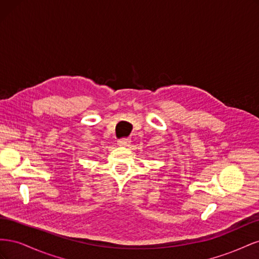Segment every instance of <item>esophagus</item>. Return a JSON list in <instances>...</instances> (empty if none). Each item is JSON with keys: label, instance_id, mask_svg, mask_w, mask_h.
<instances>
[{"label": "esophagus", "instance_id": "esophagus-1", "mask_svg": "<svg viewBox=\"0 0 259 259\" xmlns=\"http://www.w3.org/2000/svg\"><path fill=\"white\" fill-rule=\"evenodd\" d=\"M130 144H131V139L126 138V137L117 140V145L119 146H128Z\"/></svg>", "mask_w": 259, "mask_h": 259}]
</instances>
